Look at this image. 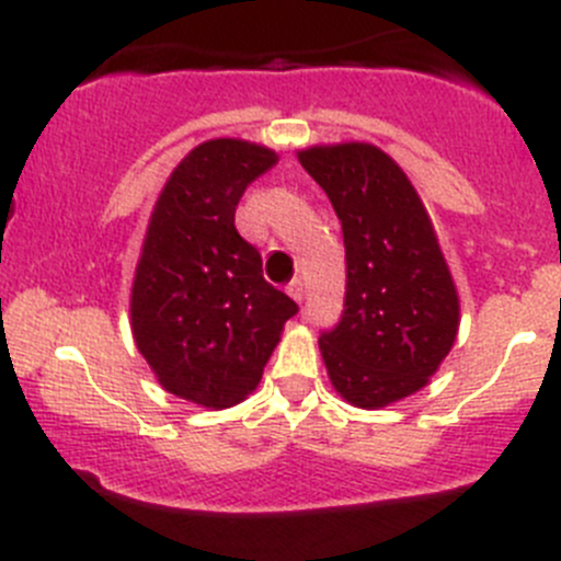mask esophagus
<instances>
[{
	"label": "esophagus",
	"instance_id": "esophagus-1",
	"mask_svg": "<svg viewBox=\"0 0 561 561\" xmlns=\"http://www.w3.org/2000/svg\"><path fill=\"white\" fill-rule=\"evenodd\" d=\"M286 291H288V297L297 299V302H302V299H305V286H302V280L294 278V280L286 286Z\"/></svg>",
	"mask_w": 561,
	"mask_h": 561
}]
</instances>
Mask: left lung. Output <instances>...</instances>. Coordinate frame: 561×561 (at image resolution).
<instances>
[{"instance_id":"1","label":"left lung","mask_w":561,"mask_h":561,"mask_svg":"<svg viewBox=\"0 0 561 561\" xmlns=\"http://www.w3.org/2000/svg\"><path fill=\"white\" fill-rule=\"evenodd\" d=\"M324 187L346 245V299L319 348L332 387L359 409L414 396L450 354L461 302L434 224L401 165L365 141L297 152Z\"/></svg>"}]
</instances>
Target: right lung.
<instances>
[{
  "label": "right lung",
  "mask_w": 561,
  "mask_h": 561,
  "mask_svg": "<svg viewBox=\"0 0 561 561\" xmlns=\"http://www.w3.org/2000/svg\"><path fill=\"white\" fill-rule=\"evenodd\" d=\"M278 154L242 138L193 147L165 180L136 264L130 327L165 392L229 409L259 387L297 302L270 286L234 226L237 204Z\"/></svg>",
  "instance_id": "1"
}]
</instances>
